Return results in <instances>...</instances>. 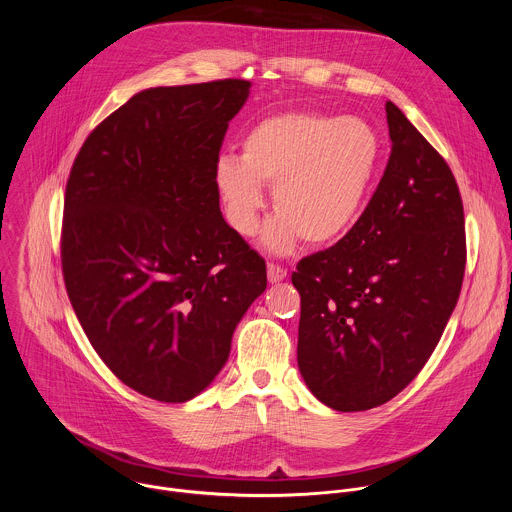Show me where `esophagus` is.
Returning a JSON list of instances; mask_svg holds the SVG:
<instances>
[{
	"instance_id": "1",
	"label": "esophagus",
	"mask_w": 512,
	"mask_h": 512,
	"mask_svg": "<svg viewBox=\"0 0 512 512\" xmlns=\"http://www.w3.org/2000/svg\"><path fill=\"white\" fill-rule=\"evenodd\" d=\"M285 277H287V271L281 265H273V263L267 265V279H269V283H279Z\"/></svg>"
}]
</instances>
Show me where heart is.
Listing matches in <instances>:
<instances>
[{
    "mask_svg": "<svg viewBox=\"0 0 512 512\" xmlns=\"http://www.w3.org/2000/svg\"><path fill=\"white\" fill-rule=\"evenodd\" d=\"M381 162V139L356 117L287 111L257 121L241 139V158L214 164V186L229 225L255 235L271 186L277 210L263 231V247L287 253L302 239L328 247L350 233L371 194Z\"/></svg>",
    "mask_w": 512,
    "mask_h": 512,
    "instance_id": "1",
    "label": "heart"
}]
</instances>
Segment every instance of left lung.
I'll list each match as a JSON object with an SVG mask.
<instances>
[{
    "label": "left lung",
    "mask_w": 512,
    "mask_h": 512,
    "mask_svg": "<svg viewBox=\"0 0 512 512\" xmlns=\"http://www.w3.org/2000/svg\"><path fill=\"white\" fill-rule=\"evenodd\" d=\"M391 158L362 216L291 275L302 296L298 367L336 411L391 401L423 369L458 304L466 267L456 178L387 101Z\"/></svg>",
    "instance_id": "1"
}]
</instances>
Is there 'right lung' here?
<instances>
[{
    "instance_id": "add662e5",
    "label": "right lung",
    "mask_w": 512,
    "mask_h": 512,
    "mask_svg": "<svg viewBox=\"0 0 512 512\" xmlns=\"http://www.w3.org/2000/svg\"><path fill=\"white\" fill-rule=\"evenodd\" d=\"M241 79L133 95L83 143L64 196L62 273L89 342L133 391L184 403L221 373L265 261L227 225L214 164Z\"/></svg>"
}]
</instances>
